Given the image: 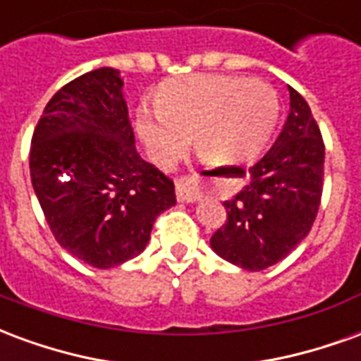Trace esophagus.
<instances>
[{
	"label": "esophagus",
	"instance_id": "34e87169",
	"mask_svg": "<svg viewBox=\"0 0 361 361\" xmlns=\"http://www.w3.org/2000/svg\"><path fill=\"white\" fill-rule=\"evenodd\" d=\"M176 195L178 201L183 203H193L201 199V185L197 176H181L180 180H176Z\"/></svg>",
	"mask_w": 361,
	"mask_h": 361
}]
</instances>
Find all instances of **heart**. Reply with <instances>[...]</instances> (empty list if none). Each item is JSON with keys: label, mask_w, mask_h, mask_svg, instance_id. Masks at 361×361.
Returning <instances> with one entry per match:
<instances>
[{"label": "heart", "mask_w": 361, "mask_h": 361, "mask_svg": "<svg viewBox=\"0 0 361 361\" xmlns=\"http://www.w3.org/2000/svg\"><path fill=\"white\" fill-rule=\"evenodd\" d=\"M157 104L158 110H139L137 131L162 166L185 152L189 137L209 164L245 162L265 147L280 116L274 87L232 75H191L166 82Z\"/></svg>", "instance_id": "obj_1"}]
</instances>
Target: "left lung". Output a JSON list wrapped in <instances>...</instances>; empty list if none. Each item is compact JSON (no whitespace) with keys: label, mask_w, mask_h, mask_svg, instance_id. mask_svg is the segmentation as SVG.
<instances>
[{"label":"left lung","mask_w":361,"mask_h":361,"mask_svg":"<svg viewBox=\"0 0 361 361\" xmlns=\"http://www.w3.org/2000/svg\"><path fill=\"white\" fill-rule=\"evenodd\" d=\"M288 90L286 123L265 157L250 168L245 188L224 201L226 222L211 238L220 257L245 271H263L295 250L321 204L325 142L303 96Z\"/></svg>","instance_id":"1"}]
</instances>
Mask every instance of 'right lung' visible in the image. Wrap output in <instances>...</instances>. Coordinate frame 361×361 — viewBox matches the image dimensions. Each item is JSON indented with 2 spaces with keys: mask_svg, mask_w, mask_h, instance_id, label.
<instances>
[{
  "mask_svg": "<svg viewBox=\"0 0 361 361\" xmlns=\"http://www.w3.org/2000/svg\"><path fill=\"white\" fill-rule=\"evenodd\" d=\"M123 81L100 67L51 96L30 142V178L61 247L96 269L137 257L173 181L135 150Z\"/></svg>",
  "mask_w": 361,
  "mask_h": 361,
  "instance_id": "obj_1",
  "label": "right lung"
}]
</instances>
